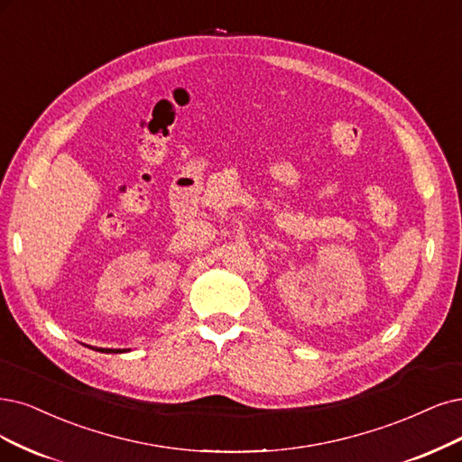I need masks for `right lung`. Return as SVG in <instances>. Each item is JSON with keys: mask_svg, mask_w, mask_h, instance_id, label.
Returning a JSON list of instances; mask_svg holds the SVG:
<instances>
[{"mask_svg": "<svg viewBox=\"0 0 462 462\" xmlns=\"http://www.w3.org/2000/svg\"><path fill=\"white\" fill-rule=\"evenodd\" d=\"M117 352H125V350H117Z\"/></svg>", "mask_w": 462, "mask_h": 462, "instance_id": "obj_1", "label": "right lung"}]
</instances>
